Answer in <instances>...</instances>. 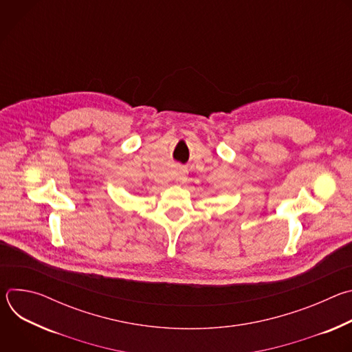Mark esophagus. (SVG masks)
Segmentation results:
<instances>
[{
  "label": "esophagus",
  "instance_id": "esophagus-1",
  "mask_svg": "<svg viewBox=\"0 0 352 352\" xmlns=\"http://www.w3.org/2000/svg\"><path fill=\"white\" fill-rule=\"evenodd\" d=\"M177 179H178L179 182H184V181L186 179V173H185V170H179V173H178V177H177Z\"/></svg>",
  "mask_w": 352,
  "mask_h": 352
}]
</instances>
